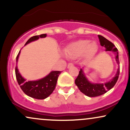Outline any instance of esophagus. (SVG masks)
I'll return each instance as SVG.
<instances>
[{
	"label": "esophagus",
	"mask_w": 130,
	"mask_h": 130,
	"mask_svg": "<svg viewBox=\"0 0 130 130\" xmlns=\"http://www.w3.org/2000/svg\"><path fill=\"white\" fill-rule=\"evenodd\" d=\"M73 66H74L73 64L72 63H70L68 64V66H67V68H71V67H73Z\"/></svg>",
	"instance_id": "esophagus-1"
}]
</instances>
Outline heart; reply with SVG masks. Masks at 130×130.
<instances>
[{
  "label": "heart",
  "instance_id": "b5f03b06",
  "mask_svg": "<svg viewBox=\"0 0 130 130\" xmlns=\"http://www.w3.org/2000/svg\"><path fill=\"white\" fill-rule=\"evenodd\" d=\"M98 45L96 42L88 40H80L68 44L64 50L65 54L71 59H75L83 54L86 57H92L96 52Z\"/></svg>",
  "mask_w": 130,
  "mask_h": 130
}]
</instances>
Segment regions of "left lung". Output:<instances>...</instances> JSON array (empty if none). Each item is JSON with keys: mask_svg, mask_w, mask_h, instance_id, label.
Instances as JSON below:
<instances>
[{"mask_svg": "<svg viewBox=\"0 0 130 130\" xmlns=\"http://www.w3.org/2000/svg\"><path fill=\"white\" fill-rule=\"evenodd\" d=\"M101 46H104L106 51H112L116 56V60L119 65L115 76L109 81L105 83H93L89 81L85 75L83 68H80L77 78L75 79V84L82 93L89 97H95L106 93L112 88L117 83L120 73V62L119 59L118 50L114 44L101 35H98Z\"/></svg>", "mask_w": 130, "mask_h": 130, "instance_id": "left-lung-1", "label": "left lung"}]
</instances>
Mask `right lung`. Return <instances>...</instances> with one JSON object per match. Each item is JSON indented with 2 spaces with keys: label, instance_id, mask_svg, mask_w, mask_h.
<instances>
[{
  "label": "right lung",
  "instance_id": "obj_1",
  "mask_svg": "<svg viewBox=\"0 0 130 130\" xmlns=\"http://www.w3.org/2000/svg\"><path fill=\"white\" fill-rule=\"evenodd\" d=\"M46 36V34H44L31 37L27 40L25 46L30 42L38 40L40 38H45ZM20 51L16 57L17 63ZM61 71H52L46 76L40 79L27 81L26 79L24 78L20 74L18 67L16 66L15 68L16 79L22 90L30 97L38 100L45 99L53 93L56 88L58 77Z\"/></svg>",
  "mask_w": 130,
  "mask_h": 130
}]
</instances>
